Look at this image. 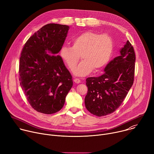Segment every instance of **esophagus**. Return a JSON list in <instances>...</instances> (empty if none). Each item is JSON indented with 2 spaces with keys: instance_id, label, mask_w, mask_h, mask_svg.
Here are the masks:
<instances>
[{
  "instance_id": "1",
  "label": "esophagus",
  "mask_w": 154,
  "mask_h": 154,
  "mask_svg": "<svg viewBox=\"0 0 154 154\" xmlns=\"http://www.w3.org/2000/svg\"><path fill=\"white\" fill-rule=\"evenodd\" d=\"M74 82L75 83H80V82H81V80L79 79H77V78H76V79H75L74 80Z\"/></svg>"
}]
</instances>
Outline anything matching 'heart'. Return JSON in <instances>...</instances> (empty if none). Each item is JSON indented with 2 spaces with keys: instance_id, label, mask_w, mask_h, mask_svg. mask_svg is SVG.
<instances>
[{
  "instance_id": "1",
  "label": "heart",
  "mask_w": 154,
  "mask_h": 154,
  "mask_svg": "<svg viewBox=\"0 0 154 154\" xmlns=\"http://www.w3.org/2000/svg\"><path fill=\"white\" fill-rule=\"evenodd\" d=\"M114 49L112 38L106 34L101 35L93 31H87L74 37L72 47L63 46L60 55L69 69L73 70L80 56L83 61L73 71L75 75L84 77L92 71H98L108 64Z\"/></svg>"
}]
</instances>
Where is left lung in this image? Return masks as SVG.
Here are the masks:
<instances>
[{"label": "left lung", "mask_w": 154, "mask_h": 154, "mask_svg": "<svg viewBox=\"0 0 154 154\" xmlns=\"http://www.w3.org/2000/svg\"><path fill=\"white\" fill-rule=\"evenodd\" d=\"M120 55L109 61L105 73L86 79V109L97 116L114 112L121 105L134 83L135 54L129 41L119 51Z\"/></svg>", "instance_id": "left-lung-1"}]
</instances>
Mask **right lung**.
Segmentation results:
<instances>
[{"instance_id": "right-lung-1", "label": "right lung", "mask_w": 154, "mask_h": 154, "mask_svg": "<svg viewBox=\"0 0 154 154\" xmlns=\"http://www.w3.org/2000/svg\"><path fill=\"white\" fill-rule=\"evenodd\" d=\"M69 27L49 24L26 42L19 62V81L36 111L53 114L63 108L73 85L72 76L58 55Z\"/></svg>"}]
</instances>
